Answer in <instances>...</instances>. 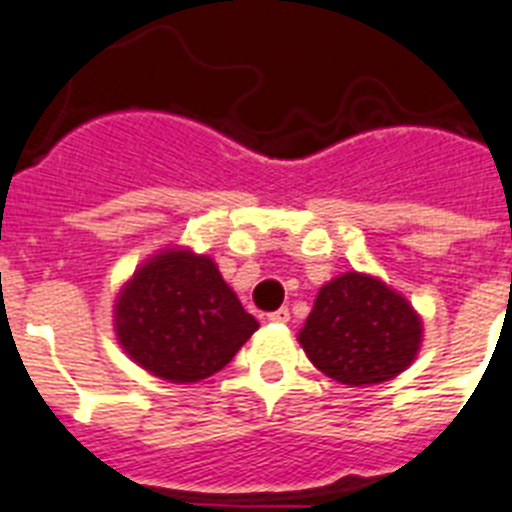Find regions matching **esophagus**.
<instances>
[{
	"label": "esophagus",
	"mask_w": 512,
	"mask_h": 512,
	"mask_svg": "<svg viewBox=\"0 0 512 512\" xmlns=\"http://www.w3.org/2000/svg\"><path fill=\"white\" fill-rule=\"evenodd\" d=\"M268 320H270V322H278V325H286V322L291 320L289 309H286V307H281V309H276V312H270V315H268Z\"/></svg>",
	"instance_id": "esophagus-1"
}]
</instances>
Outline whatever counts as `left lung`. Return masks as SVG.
Listing matches in <instances>:
<instances>
[{
    "mask_svg": "<svg viewBox=\"0 0 512 512\" xmlns=\"http://www.w3.org/2000/svg\"><path fill=\"white\" fill-rule=\"evenodd\" d=\"M424 322L411 302L369 273H341L317 291L299 343L322 375L349 385L398 377L422 349Z\"/></svg>",
    "mask_w": 512,
    "mask_h": 512,
    "instance_id": "obj_1",
    "label": "left lung"
}]
</instances>
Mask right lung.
I'll list each match as a JSON object with an SVG mask.
<instances>
[{
	"label": "right lung",
	"instance_id": "1",
	"mask_svg": "<svg viewBox=\"0 0 512 512\" xmlns=\"http://www.w3.org/2000/svg\"><path fill=\"white\" fill-rule=\"evenodd\" d=\"M257 328L213 257L190 247L158 249L114 302V330L124 354L176 385L221 372Z\"/></svg>",
	"mask_w": 512,
	"mask_h": 512
}]
</instances>
